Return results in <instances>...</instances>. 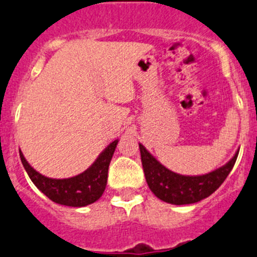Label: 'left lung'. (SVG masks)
<instances>
[{"mask_svg": "<svg viewBox=\"0 0 257 257\" xmlns=\"http://www.w3.org/2000/svg\"><path fill=\"white\" fill-rule=\"evenodd\" d=\"M141 161L146 181L159 200L172 205H190L208 197L223 184L233 169L239 151L227 164L203 175H181L161 164L140 143Z\"/></svg>", "mask_w": 257, "mask_h": 257, "instance_id": "8db88e82", "label": "left lung"}]
</instances>
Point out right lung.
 <instances>
[{
  "label": "right lung",
  "mask_w": 257,
  "mask_h": 257,
  "mask_svg": "<svg viewBox=\"0 0 257 257\" xmlns=\"http://www.w3.org/2000/svg\"><path fill=\"white\" fill-rule=\"evenodd\" d=\"M118 140L112 141L101 152L95 162L78 175L67 179H52L34 169L19 150L22 164L33 184L55 203L70 207H84L95 202L106 187L107 170Z\"/></svg>",
  "instance_id": "obj_1"
}]
</instances>
